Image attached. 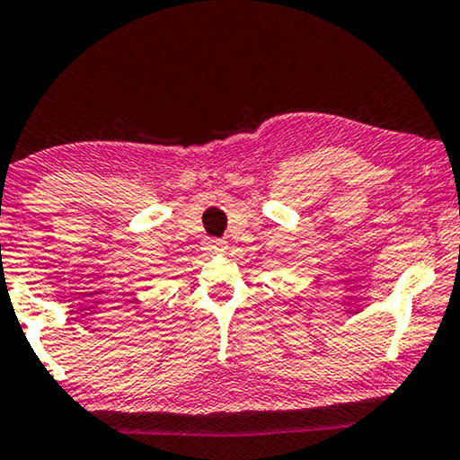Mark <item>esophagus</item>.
Masks as SVG:
<instances>
[{"label":"esophagus","mask_w":460,"mask_h":460,"mask_svg":"<svg viewBox=\"0 0 460 460\" xmlns=\"http://www.w3.org/2000/svg\"><path fill=\"white\" fill-rule=\"evenodd\" d=\"M223 247H225L223 242H208V243H207V252H208V253H215V252H218V250H223Z\"/></svg>","instance_id":"34e87169"}]
</instances>
